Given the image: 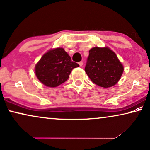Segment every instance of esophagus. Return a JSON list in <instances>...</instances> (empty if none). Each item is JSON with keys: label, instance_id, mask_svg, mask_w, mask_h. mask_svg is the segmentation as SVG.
I'll return each mask as SVG.
<instances>
[{"label": "esophagus", "instance_id": "obj_1", "mask_svg": "<svg viewBox=\"0 0 150 150\" xmlns=\"http://www.w3.org/2000/svg\"><path fill=\"white\" fill-rule=\"evenodd\" d=\"M79 66H83V62H79Z\"/></svg>", "mask_w": 150, "mask_h": 150}]
</instances>
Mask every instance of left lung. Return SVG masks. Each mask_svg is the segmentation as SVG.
Segmentation results:
<instances>
[{
	"label": "left lung",
	"instance_id": "1",
	"mask_svg": "<svg viewBox=\"0 0 150 150\" xmlns=\"http://www.w3.org/2000/svg\"><path fill=\"white\" fill-rule=\"evenodd\" d=\"M84 70L93 82L108 88L114 86L120 80L124 68L111 49L95 47L89 50Z\"/></svg>",
	"mask_w": 150,
	"mask_h": 150
}]
</instances>
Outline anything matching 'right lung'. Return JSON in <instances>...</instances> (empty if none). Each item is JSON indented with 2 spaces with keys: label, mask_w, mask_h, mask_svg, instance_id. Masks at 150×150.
I'll return each mask as SVG.
<instances>
[{
  "label": "right lung",
  "mask_w": 150,
  "mask_h": 150,
  "mask_svg": "<svg viewBox=\"0 0 150 150\" xmlns=\"http://www.w3.org/2000/svg\"><path fill=\"white\" fill-rule=\"evenodd\" d=\"M79 64L72 62L64 48L49 50L35 66L36 76L45 86L57 87L69 79L72 70Z\"/></svg>",
  "instance_id": "right-lung-1"
}]
</instances>
